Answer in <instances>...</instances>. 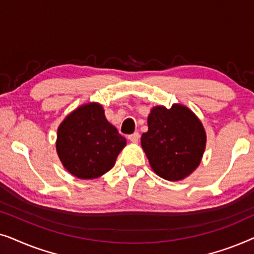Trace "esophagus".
Masks as SVG:
<instances>
[{
  "instance_id": "esophagus-1",
  "label": "esophagus",
  "mask_w": 254,
  "mask_h": 254,
  "mask_svg": "<svg viewBox=\"0 0 254 254\" xmlns=\"http://www.w3.org/2000/svg\"><path fill=\"white\" fill-rule=\"evenodd\" d=\"M138 138H140V134H138L137 131H135V133L130 134L129 136H128V140H129L130 142H133V143H136V142L138 141Z\"/></svg>"
}]
</instances>
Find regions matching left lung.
<instances>
[{"instance_id": "left-lung-1", "label": "left lung", "mask_w": 254, "mask_h": 254, "mask_svg": "<svg viewBox=\"0 0 254 254\" xmlns=\"http://www.w3.org/2000/svg\"><path fill=\"white\" fill-rule=\"evenodd\" d=\"M207 135L193 111L182 104L170 109L158 105L148 116V131L141 145L152 171L163 179L179 182L189 177L202 159Z\"/></svg>"}]
</instances>
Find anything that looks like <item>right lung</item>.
I'll list each match as a JSON object with an SVG mask.
<instances>
[{"instance_id": "right-lung-1", "label": "right lung", "mask_w": 254, "mask_h": 254, "mask_svg": "<svg viewBox=\"0 0 254 254\" xmlns=\"http://www.w3.org/2000/svg\"><path fill=\"white\" fill-rule=\"evenodd\" d=\"M127 140L107 121L99 103H86L64 118L58 128L57 152L76 178L96 179L116 164Z\"/></svg>"}]
</instances>
